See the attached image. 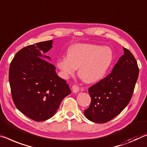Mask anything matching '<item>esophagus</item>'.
<instances>
[{"instance_id": "1", "label": "esophagus", "mask_w": 147, "mask_h": 147, "mask_svg": "<svg viewBox=\"0 0 147 147\" xmlns=\"http://www.w3.org/2000/svg\"><path fill=\"white\" fill-rule=\"evenodd\" d=\"M79 90H80V88L76 84H74L72 87V90H73V93H77L79 92Z\"/></svg>"}]
</instances>
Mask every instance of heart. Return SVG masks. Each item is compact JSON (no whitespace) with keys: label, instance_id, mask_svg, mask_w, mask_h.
Listing matches in <instances>:
<instances>
[{"label":"heart","instance_id":"obj_1","mask_svg":"<svg viewBox=\"0 0 147 147\" xmlns=\"http://www.w3.org/2000/svg\"><path fill=\"white\" fill-rule=\"evenodd\" d=\"M113 61V53L109 47L92 44H76L71 46L67 57L59 58L56 62L65 78L73 75L78 68V75L86 83H95L101 80Z\"/></svg>","mask_w":147,"mask_h":147}]
</instances>
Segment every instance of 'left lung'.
Here are the masks:
<instances>
[{"mask_svg": "<svg viewBox=\"0 0 147 147\" xmlns=\"http://www.w3.org/2000/svg\"><path fill=\"white\" fill-rule=\"evenodd\" d=\"M123 48L124 55L111 73L88 89L92 101L84 113L92 122H109L119 115L131 100L138 78L139 67L131 52Z\"/></svg>", "mask_w": 147, "mask_h": 147, "instance_id": "8db88e82", "label": "left lung"}]
</instances>
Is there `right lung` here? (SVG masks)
Here are the masks:
<instances>
[{
	"instance_id": "add662e5",
	"label": "right lung",
	"mask_w": 147,
	"mask_h": 147,
	"mask_svg": "<svg viewBox=\"0 0 147 147\" xmlns=\"http://www.w3.org/2000/svg\"><path fill=\"white\" fill-rule=\"evenodd\" d=\"M52 40L27 46L15 55L9 69L13 103L18 110L36 122L55 115L62 100L71 94L68 84L59 77L46 58ZM44 59H43V58Z\"/></svg>"
}]
</instances>
